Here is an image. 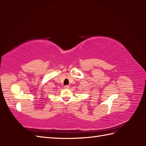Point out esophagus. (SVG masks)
Instances as JSON below:
<instances>
[{"label":"esophagus","mask_w":146,"mask_h":146,"mask_svg":"<svg viewBox=\"0 0 146 146\" xmlns=\"http://www.w3.org/2000/svg\"><path fill=\"white\" fill-rule=\"evenodd\" d=\"M64 88H65V89H69V85H66V86H64Z\"/></svg>","instance_id":"esophagus-1"}]
</instances>
